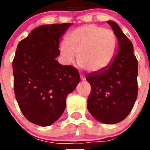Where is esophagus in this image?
<instances>
[{
  "label": "esophagus",
  "instance_id": "esophagus-1",
  "mask_svg": "<svg viewBox=\"0 0 150 150\" xmlns=\"http://www.w3.org/2000/svg\"><path fill=\"white\" fill-rule=\"evenodd\" d=\"M81 81H85L86 80V78L84 76H83L82 75H81Z\"/></svg>",
  "mask_w": 150,
  "mask_h": 150
}]
</instances>
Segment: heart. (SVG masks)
I'll use <instances>...</instances> for the list:
<instances>
[{
    "label": "heart",
    "instance_id": "heart-1",
    "mask_svg": "<svg viewBox=\"0 0 150 150\" xmlns=\"http://www.w3.org/2000/svg\"><path fill=\"white\" fill-rule=\"evenodd\" d=\"M63 58L91 72H100L112 64L117 51V39L112 31L95 24L79 27L71 32L67 40L60 44Z\"/></svg>",
    "mask_w": 150,
    "mask_h": 150
}]
</instances>
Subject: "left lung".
Masks as SVG:
<instances>
[{
  "label": "left lung",
  "mask_w": 150,
  "mask_h": 150,
  "mask_svg": "<svg viewBox=\"0 0 150 150\" xmlns=\"http://www.w3.org/2000/svg\"><path fill=\"white\" fill-rule=\"evenodd\" d=\"M118 42L117 54L112 64L100 72L86 75L91 87L88 110L97 120L115 124L131 112L138 94V62L131 40L113 21H107Z\"/></svg>",
  "instance_id": "left-lung-1"
}]
</instances>
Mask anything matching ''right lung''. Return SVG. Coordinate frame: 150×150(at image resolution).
I'll use <instances>...</instances> for the list:
<instances>
[{"label": "right lung", "instance_id": "right-lung-1", "mask_svg": "<svg viewBox=\"0 0 150 150\" xmlns=\"http://www.w3.org/2000/svg\"><path fill=\"white\" fill-rule=\"evenodd\" d=\"M71 23L39 26L21 40L13 58V86L22 114L30 122L48 126L66 108V99L80 82L78 69L62 65L60 39Z\"/></svg>", "mask_w": 150, "mask_h": 150}]
</instances>
